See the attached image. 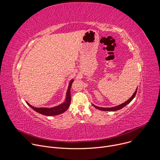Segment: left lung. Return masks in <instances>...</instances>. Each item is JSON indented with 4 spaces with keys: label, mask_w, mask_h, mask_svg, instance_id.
Returning a JSON list of instances; mask_svg holds the SVG:
<instances>
[{
    "label": "left lung",
    "mask_w": 160,
    "mask_h": 160,
    "mask_svg": "<svg viewBox=\"0 0 160 160\" xmlns=\"http://www.w3.org/2000/svg\"><path fill=\"white\" fill-rule=\"evenodd\" d=\"M137 90H138V87H137L135 92L133 93V94L132 96V97H130V98L129 99H128L127 101H125V102L120 104V105H118L117 106H114V107H111V108H103V107H99V106H95L94 104H92V106L94 107H95L96 108L99 109V110H102V111H117V110H119V109H121L122 108H123V107H125V106H127L128 103H130L132 100L133 99L135 98V95H136V93H137Z\"/></svg>",
    "instance_id": "obj_1"
}]
</instances>
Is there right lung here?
Instances as JSON below:
<instances>
[{
	"label": "right lung",
	"instance_id": "add662e5",
	"mask_svg": "<svg viewBox=\"0 0 160 160\" xmlns=\"http://www.w3.org/2000/svg\"><path fill=\"white\" fill-rule=\"evenodd\" d=\"M73 81H74V80L72 79L70 80V82L69 83V85H68L66 94L65 101L61 104H59L58 106L52 107V108H43H43H35V107L30 105L27 101H26V102L28 104V105L30 108H32L34 111H35L36 112H37L40 114H42V115H43L45 116H56V115H60V114L65 112L68 109V108H69V106L70 105V103H71L70 89H71V87H72V85Z\"/></svg>",
	"mask_w": 160,
	"mask_h": 160
}]
</instances>
